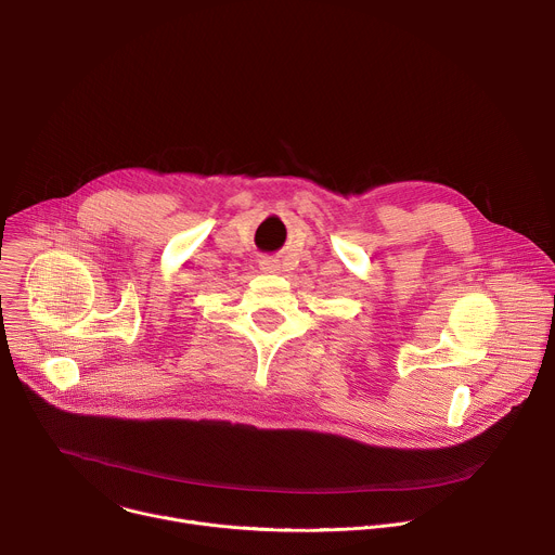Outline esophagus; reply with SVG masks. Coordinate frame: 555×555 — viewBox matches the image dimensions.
Wrapping results in <instances>:
<instances>
[{
	"instance_id": "esophagus-1",
	"label": "esophagus",
	"mask_w": 555,
	"mask_h": 555,
	"mask_svg": "<svg viewBox=\"0 0 555 555\" xmlns=\"http://www.w3.org/2000/svg\"><path fill=\"white\" fill-rule=\"evenodd\" d=\"M259 266H261V270H263V272H276V268H279V266H276V261H274V259H270V257L261 259V261H259Z\"/></svg>"
}]
</instances>
